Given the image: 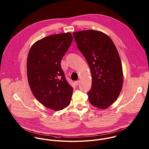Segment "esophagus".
Instances as JSON below:
<instances>
[{
    "label": "esophagus",
    "mask_w": 149,
    "mask_h": 149,
    "mask_svg": "<svg viewBox=\"0 0 149 149\" xmlns=\"http://www.w3.org/2000/svg\"><path fill=\"white\" fill-rule=\"evenodd\" d=\"M79 80H78V81H77L75 82V84L77 86H78V85H79Z\"/></svg>",
    "instance_id": "34e87169"
}]
</instances>
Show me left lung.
<instances>
[{
	"label": "left lung",
	"instance_id": "left-lung-1",
	"mask_svg": "<svg viewBox=\"0 0 149 149\" xmlns=\"http://www.w3.org/2000/svg\"><path fill=\"white\" fill-rule=\"evenodd\" d=\"M73 35L91 71L89 101L96 107L106 109L117 100L123 87V67L117 49L111 38L99 31H81Z\"/></svg>",
	"mask_w": 149,
	"mask_h": 149
}]
</instances>
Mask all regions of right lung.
<instances>
[{
  "mask_svg": "<svg viewBox=\"0 0 149 149\" xmlns=\"http://www.w3.org/2000/svg\"><path fill=\"white\" fill-rule=\"evenodd\" d=\"M72 39L70 32L48 36L36 42L28 53L26 72L31 90L41 104L53 110H63L70 103L73 88L60 63Z\"/></svg>",
  "mask_w": 149,
  "mask_h": 149,
  "instance_id": "right-lung-1",
  "label": "right lung"
}]
</instances>
